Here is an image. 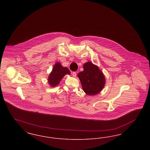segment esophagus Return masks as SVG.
<instances>
[{
	"mask_svg": "<svg viewBox=\"0 0 150 150\" xmlns=\"http://www.w3.org/2000/svg\"><path fill=\"white\" fill-rule=\"evenodd\" d=\"M72 75L73 77L75 78V77L76 76V72H73L72 73Z\"/></svg>",
	"mask_w": 150,
	"mask_h": 150,
	"instance_id": "esophagus-1",
	"label": "esophagus"
}]
</instances>
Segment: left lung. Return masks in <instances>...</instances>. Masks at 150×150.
I'll use <instances>...</instances> for the list:
<instances>
[{"label": "left lung", "instance_id": "obj_1", "mask_svg": "<svg viewBox=\"0 0 150 150\" xmlns=\"http://www.w3.org/2000/svg\"><path fill=\"white\" fill-rule=\"evenodd\" d=\"M84 70L79 72L80 79L84 92L88 95H96L103 89L105 85V78L99 67L88 62L83 65Z\"/></svg>", "mask_w": 150, "mask_h": 150}]
</instances>
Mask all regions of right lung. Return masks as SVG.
I'll use <instances>...</instances> for the list:
<instances>
[{
	"label": "right lung",
	"instance_id": "right-lung-1",
	"mask_svg": "<svg viewBox=\"0 0 150 150\" xmlns=\"http://www.w3.org/2000/svg\"><path fill=\"white\" fill-rule=\"evenodd\" d=\"M66 74H70L69 69L62 66L59 62H57L54 64L52 71L50 74L48 79V83L53 87L57 86Z\"/></svg>",
	"mask_w": 150,
	"mask_h": 150
}]
</instances>
